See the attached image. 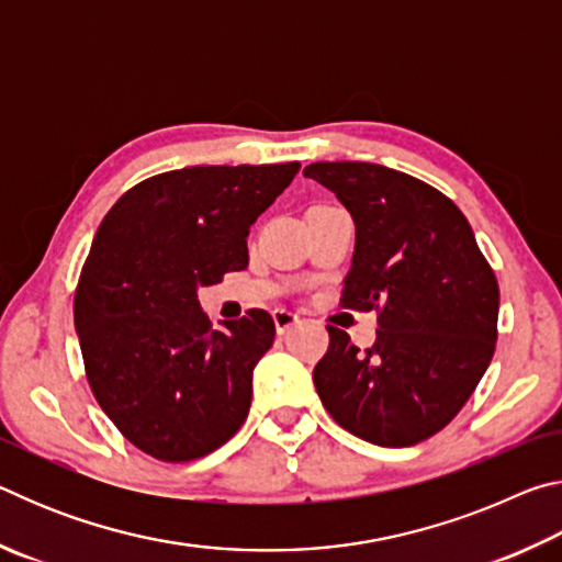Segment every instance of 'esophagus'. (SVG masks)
<instances>
[{
	"instance_id": "esophagus-1",
	"label": "esophagus",
	"mask_w": 562,
	"mask_h": 562,
	"mask_svg": "<svg viewBox=\"0 0 562 562\" xmlns=\"http://www.w3.org/2000/svg\"><path fill=\"white\" fill-rule=\"evenodd\" d=\"M272 319H274V329H278V335H284V331H290L300 322V317L290 310H274Z\"/></svg>"
}]
</instances>
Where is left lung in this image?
<instances>
[{
  "label": "left lung",
  "mask_w": 562,
  "mask_h": 562,
  "mask_svg": "<svg viewBox=\"0 0 562 562\" xmlns=\"http://www.w3.org/2000/svg\"><path fill=\"white\" fill-rule=\"evenodd\" d=\"M304 176L339 198L357 227L341 304L379 310L372 349L329 329L315 386L329 416L369 443L404 449L469 402L498 337V282L469 221L424 180L359 160Z\"/></svg>",
  "instance_id": "1"
}]
</instances>
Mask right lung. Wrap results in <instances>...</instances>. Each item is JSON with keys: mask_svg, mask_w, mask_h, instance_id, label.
<instances>
[{"mask_svg": "<svg viewBox=\"0 0 562 562\" xmlns=\"http://www.w3.org/2000/svg\"><path fill=\"white\" fill-rule=\"evenodd\" d=\"M300 164L193 166L133 186L103 217L74 297L99 406L126 439L168 463L233 439L252 369L272 347L265 310L213 329L198 288L247 268L250 225Z\"/></svg>", "mask_w": 562, "mask_h": 562, "instance_id": "1", "label": "right lung"}]
</instances>
